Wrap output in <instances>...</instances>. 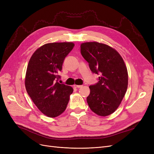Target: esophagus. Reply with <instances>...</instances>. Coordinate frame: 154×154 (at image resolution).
I'll return each instance as SVG.
<instances>
[{"label":"esophagus","instance_id":"obj_1","mask_svg":"<svg viewBox=\"0 0 154 154\" xmlns=\"http://www.w3.org/2000/svg\"><path fill=\"white\" fill-rule=\"evenodd\" d=\"M83 85H74V87H76V88H80V87H82Z\"/></svg>","mask_w":154,"mask_h":154}]
</instances>
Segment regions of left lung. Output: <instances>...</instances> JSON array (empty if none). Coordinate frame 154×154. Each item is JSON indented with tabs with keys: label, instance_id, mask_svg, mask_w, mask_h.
Segmentation results:
<instances>
[{
	"label": "left lung",
	"instance_id": "obj_1",
	"mask_svg": "<svg viewBox=\"0 0 154 154\" xmlns=\"http://www.w3.org/2000/svg\"><path fill=\"white\" fill-rule=\"evenodd\" d=\"M81 54L98 82L89 86L87 101L96 114L106 116L118 109L128 87V72L120 54L110 46L96 42L81 44Z\"/></svg>",
	"mask_w": 154,
	"mask_h": 154
}]
</instances>
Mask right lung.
<instances>
[{"label": "right lung", "instance_id": "add662e5", "mask_svg": "<svg viewBox=\"0 0 154 154\" xmlns=\"http://www.w3.org/2000/svg\"><path fill=\"white\" fill-rule=\"evenodd\" d=\"M72 42L46 44L31 57L25 85L35 105L44 114L57 117L66 109L73 88L58 80L65 58L73 49Z\"/></svg>", "mask_w": 154, "mask_h": 154}]
</instances>
